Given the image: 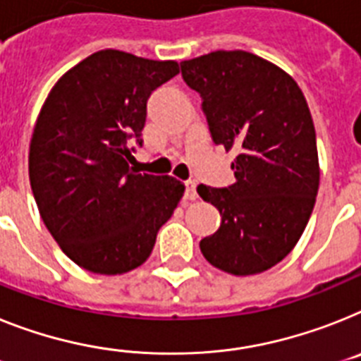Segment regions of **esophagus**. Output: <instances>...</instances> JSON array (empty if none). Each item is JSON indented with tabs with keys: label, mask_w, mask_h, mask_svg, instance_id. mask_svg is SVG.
Masks as SVG:
<instances>
[{
	"label": "esophagus",
	"mask_w": 361,
	"mask_h": 361,
	"mask_svg": "<svg viewBox=\"0 0 361 361\" xmlns=\"http://www.w3.org/2000/svg\"><path fill=\"white\" fill-rule=\"evenodd\" d=\"M198 195H196V183L195 181H185V200H196Z\"/></svg>",
	"instance_id": "1"
}]
</instances>
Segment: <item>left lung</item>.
<instances>
[{
    "label": "left lung",
    "mask_w": 361,
    "mask_h": 361,
    "mask_svg": "<svg viewBox=\"0 0 361 361\" xmlns=\"http://www.w3.org/2000/svg\"><path fill=\"white\" fill-rule=\"evenodd\" d=\"M181 77L202 97L214 145L237 152L233 185H198L222 216L200 250L231 275L266 271L298 244L316 204L319 161L307 99L288 73L247 51L183 60Z\"/></svg>",
    "instance_id": "8db88e82"
}]
</instances>
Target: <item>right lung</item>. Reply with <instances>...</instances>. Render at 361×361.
Returning <instances> with one entry per match:
<instances>
[{"label": "right lung", "mask_w": 361, "mask_h": 361, "mask_svg": "<svg viewBox=\"0 0 361 361\" xmlns=\"http://www.w3.org/2000/svg\"><path fill=\"white\" fill-rule=\"evenodd\" d=\"M180 73L174 60L104 49L69 69L42 106L29 148V180L45 227L69 259L121 275L150 257L185 185L137 174L147 101Z\"/></svg>", "instance_id": "obj_1"}]
</instances>
